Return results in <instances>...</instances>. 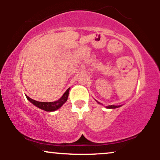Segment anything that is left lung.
<instances>
[{"instance_id": "1", "label": "left lung", "mask_w": 160, "mask_h": 160, "mask_svg": "<svg viewBox=\"0 0 160 160\" xmlns=\"http://www.w3.org/2000/svg\"><path fill=\"white\" fill-rule=\"evenodd\" d=\"M98 103L100 104V103H99V102H98ZM119 107H120V105H109V106H106V108H110V109H111V108H112V109H114V108H119Z\"/></svg>"}]
</instances>
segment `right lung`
<instances>
[{"instance_id": "add662e5", "label": "right lung", "mask_w": 160, "mask_h": 160, "mask_svg": "<svg viewBox=\"0 0 160 160\" xmlns=\"http://www.w3.org/2000/svg\"><path fill=\"white\" fill-rule=\"evenodd\" d=\"M69 89H68L63 95L61 97V98H59L58 100L56 101V102H38V101L33 100L32 98H29L28 96L26 95V98L28 100L30 101L32 103L35 105L36 107L40 108V109L46 111H55L56 110H58V108H60L63 105V104H65L68 100V97L69 94Z\"/></svg>"}]
</instances>
